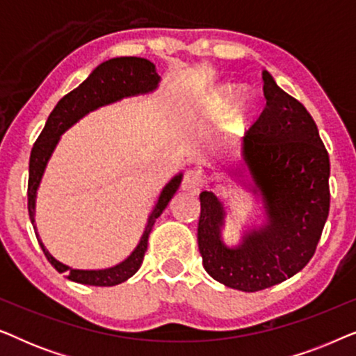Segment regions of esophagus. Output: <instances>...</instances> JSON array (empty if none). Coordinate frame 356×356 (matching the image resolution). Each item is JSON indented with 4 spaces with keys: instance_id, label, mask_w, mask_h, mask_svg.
Returning a JSON list of instances; mask_svg holds the SVG:
<instances>
[{
    "instance_id": "esophagus-1",
    "label": "esophagus",
    "mask_w": 356,
    "mask_h": 356,
    "mask_svg": "<svg viewBox=\"0 0 356 356\" xmlns=\"http://www.w3.org/2000/svg\"><path fill=\"white\" fill-rule=\"evenodd\" d=\"M204 177L202 173H199L197 170H189V172L183 177V189L189 193H199V189L202 188Z\"/></svg>"
}]
</instances>
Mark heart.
Returning <instances> with one entry per match:
<instances>
[{
    "instance_id": "1",
    "label": "heart",
    "mask_w": 356,
    "mask_h": 356,
    "mask_svg": "<svg viewBox=\"0 0 356 356\" xmlns=\"http://www.w3.org/2000/svg\"><path fill=\"white\" fill-rule=\"evenodd\" d=\"M232 94H233L232 87H225V89H223V92H222V95H220V102H228V100H230ZM240 110H241V104H238L235 106V113H240Z\"/></svg>"
}]
</instances>
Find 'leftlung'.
I'll use <instances>...</instances> for the list:
<instances>
[{
    "mask_svg": "<svg viewBox=\"0 0 356 356\" xmlns=\"http://www.w3.org/2000/svg\"><path fill=\"white\" fill-rule=\"evenodd\" d=\"M266 106L243 139V157L262 193L270 223L236 250L218 236L222 204L202 191L197 245L204 269L220 284L259 291L308 264L330 207V162L318 126L303 104L262 72Z\"/></svg>",
    "mask_w": 356,
    "mask_h": 356,
    "instance_id": "1",
    "label": "left lung"
}]
</instances>
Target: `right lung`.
<instances>
[{"label":"right lung","mask_w":356,"mask_h":356,"mask_svg":"<svg viewBox=\"0 0 356 356\" xmlns=\"http://www.w3.org/2000/svg\"><path fill=\"white\" fill-rule=\"evenodd\" d=\"M160 76L155 72L154 63L144 58L136 56H124V58H113L102 63L97 66L94 72L82 82L79 87L71 90L63 99L58 102L55 108L48 116L45 128L42 129L35 144H33L31 152V162H29V184H27V209L29 217L33 223V207H35V193L40 183L43 170L50 159V155L55 149V145L60 139V136L74 124L77 120L82 118L90 110H95L97 106L123 99L126 95L140 94V92L152 90L157 87ZM181 183V175L175 177L160 194L159 202L155 204L152 213L149 217V223L145 227L144 235L140 238L139 245L133 251L128 259L121 264L111 267L105 270H77L71 269L61 262H58L55 257L50 256L45 248L40 243L47 259L55 267L58 272H66V277L77 284L94 285V286H113L121 282L128 280L131 275H134L143 264L144 254L147 251L149 233L152 230L154 223L160 217V213L168 206L170 199L177 193V189ZM35 228V227H33Z\"/></svg>","instance_id":"obj_1"}]
</instances>
